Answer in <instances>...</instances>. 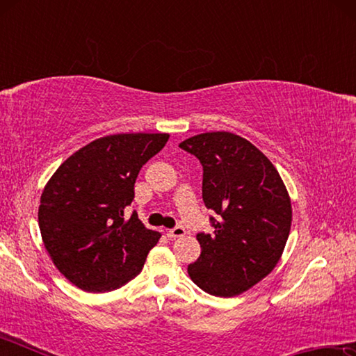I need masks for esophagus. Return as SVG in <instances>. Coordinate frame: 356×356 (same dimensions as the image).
Returning <instances> with one entry per match:
<instances>
[{
  "label": "esophagus",
  "instance_id": "esophagus-1",
  "mask_svg": "<svg viewBox=\"0 0 356 356\" xmlns=\"http://www.w3.org/2000/svg\"><path fill=\"white\" fill-rule=\"evenodd\" d=\"M184 236H185V229L182 226H176L174 229H170V231H168V237L171 238H179Z\"/></svg>",
  "mask_w": 356,
  "mask_h": 356
}]
</instances>
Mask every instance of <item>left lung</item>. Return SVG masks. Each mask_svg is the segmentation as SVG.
<instances>
[{
	"mask_svg": "<svg viewBox=\"0 0 356 356\" xmlns=\"http://www.w3.org/2000/svg\"><path fill=\"white\" fill-rule=\"evenodd\" d=\"M202 165V200L213 232L196 236L201 254L188 265L197 287L236 297L278 264L292 222L291 197L276 168L245 138L210 131L179 144Z\"/></svg>",
	"mask_w": 356,
	"mask_h": 356,
	"instance_id": "8db88e82",
	"label": "left lung"
}]
</instances>
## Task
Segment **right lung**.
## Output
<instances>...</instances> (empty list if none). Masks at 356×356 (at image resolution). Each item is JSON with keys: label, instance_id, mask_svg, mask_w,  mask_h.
Here are the masks:
<instances>
[{"label": "right lung", "instance_id": "1", "mask_svg": "<svg viewBox=\"0 0 356 356\" xmlns=\"http://www.w3.org/2000/svg\"><path fill=\"white\" fill-rule=\"evenodd\" d=\"M168 134H118L76 150L40 196L39 227L53 264L86 292H110L140 275L160 234L124 210L135 197L144 163Z\"/></svg>", "mask_w": 356, "mask_h": 356}]
</instances>
